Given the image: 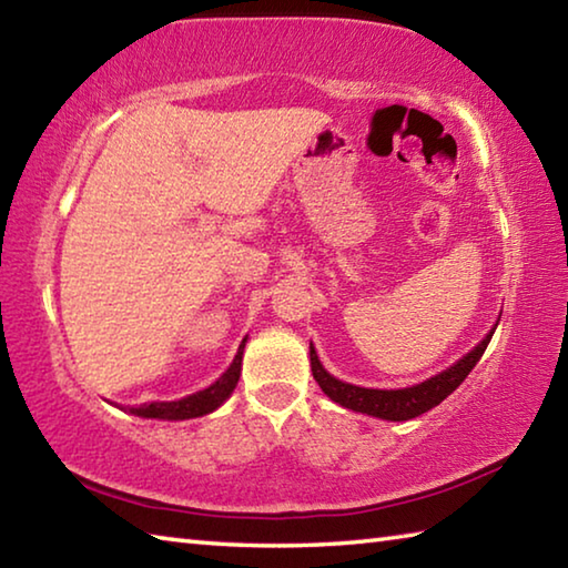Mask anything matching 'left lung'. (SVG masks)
I'll use <instances>...</instances> for the list:
<instances>
[{"mask_svg":"<svg viewBox=\"0 0 568 568\" xmlns=\"http://www.w3.org/2000/svg\"><path fill=\"white\" fill-rule=\"evenodd\" d=\"M494 331L488 333L474 351L466 353L458 363L450 365V368H446L444 373H436L434 378L416 383V386L410 388H398V390L361 388V386H353V383H343L338 378H333L318 361V353H315L313 343H311V371L325 396L335 403H341L343 408L368 413V416H376L383 420H410L420 416V413L436 408L440 400L448 398L450 393L466 381L468 373L474 371V365L480 361V355H484L486 345L491 343Z\"/></svg>","mask_w":568,"mask_h":568,"instance_id":"8db88e82","label":"left lung"}]
</instances>
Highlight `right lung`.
I'll return each mask as SVG.
<instances>
[{
	"instance_id": "right-lung-1",
	"label": "right lung",
	"mask_w": 568,
	"mask_h": 568,
	"mask_svg": "<svg viewBox=\"0 0 568 568\" xmlns=\"http://www.w3.org/2000/svg\"><path fill=\"white\" fill-rule=\"evenodd\" d=\"M243 348H245V341L240 343V348L235 353L233 363H230V368L205 390H197V393H192V396L180 398V400L145 403V406L130 408V413H134V416H142V418H160V420H187V418L205 416V413H213L215 408L223 406V403L230 398V393H233L237 386L240 365H243Z\"/></svg>"
}]
</instances>
